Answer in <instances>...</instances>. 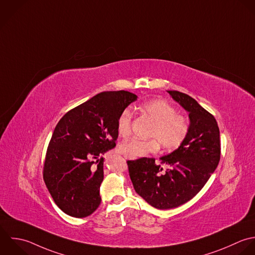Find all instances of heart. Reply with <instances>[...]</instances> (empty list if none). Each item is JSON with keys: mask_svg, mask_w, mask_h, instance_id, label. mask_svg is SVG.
Returning <instances> with one entry per match:
<instances>
[{"mask_svg": "<svg viewBox=\"0 0 255 255\" xmlns=\"http://www.w3.org/2000/svg\"><path fill=\"white\" fill-rule=\"evenodd\" d=\"M142 112L149 117L154 125L149 137L152 139L142 140L133 138L123 142L119 150L126 157L137 159L151 153H156L160 145L163 149L173 151L182 146L189 135L190 123L187 117L178 114L174 106L163 99H152L141 105ZM132 113L124 109L117 119V133L122 138L131 134Z\"/></svg>", "mask_w": 255, "mask_h": 255, "instance_id": "1", "label": "heart"}]
</instances>
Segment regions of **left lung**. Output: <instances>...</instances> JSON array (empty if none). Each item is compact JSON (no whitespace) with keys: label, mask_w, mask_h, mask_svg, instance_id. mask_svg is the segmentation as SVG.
<instances>
[{"label":"left lung","mask_w":255,"mask_h":255,"mask_svg":"<svg viewBox=\"0 0 255 255\" xmlns=\"http://www.w3.org/2000/svg\"><path fill=\"white\" fill-rule=\"evenodd\" d=\"M190 117L187 139L177 150L161 158L163 172L154 158L128 161L129 176L136 193L159 210L178 208L192 200L206 185L221 159L220 129L213 114L190 95L169 90Z\"/></svg>","instance_id":"1"}]
</instances>
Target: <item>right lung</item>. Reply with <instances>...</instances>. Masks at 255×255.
<instances>
[{
    "label": "right lung",
    "instance_id": "obj_1",
    "mask_svg": "<svg viewBox=\"0 0 255 255\" xmlns=\"http://www.w3.org/2000/svg\"><path fill=\"white\" fill-rule=\"evenodd\" d=\"M137 95L104 91L66 112L56 124L43 164V181L56 206L73 218L100 205L102 155L116 146L117 119Z\"/></svg>",
    "mask_w": 255,
    "mask_h": 255
}]
</instances>
